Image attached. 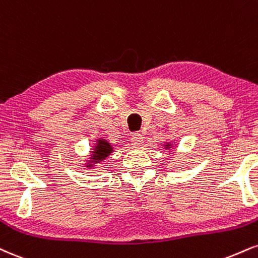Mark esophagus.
<instances>
[{
  "mask_svg": "<svg viewBox=\"0 0 258 258\" xmlns=\"http://www.w3.org/2000/svg\"><path fill=\"white\" fill-rule=\"evenodd\" d=\"M131 142L133 145H136V147H141L142 143H143V136L141 133L136 132L132 135V138H131Z\"/></svg>",
  "mask_w": 258,
  "mask_h": 258,
  "instance_id": "obj_1",
  "label": "esophagus"
}]
</instances>
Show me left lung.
Listing matches in <instances>:
<instances>
[{
    "label": "left lung",
    "mask_w": 258,
    "mask_h": 258,
    "mask_svg": "<svg viewBox=\"0 0 258 258\" xmlns=\"http://www.w3.org/2000/svg\"><path fill=\"white\" fill-rule=\"evenodd\" d=\"M166 148H170V145H169V144H167V145H166Z\"/></svg>",
    "instance_id": "1"
}]
</instances>
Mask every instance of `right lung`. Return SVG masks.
<instances>
[{
    "label": "right lung",
    "mask_w": 258,
    "mask_h": 258,
    "mask_svg": "<svg viewBox=\"0 0 258 258\" xmlns=\"http://www.w3.org/2000/svg\"><path fill=\"white\" fill-rule=\"evenodd\" d=\"M111 151H113V148L110 147V144L104 139H99L96 144V147L94 148V151H92V162L90 163H99L102 162L105 157H108L110 155Z\"/></svg>",
    "instance_id": "add662e5"
}]
</instances>
